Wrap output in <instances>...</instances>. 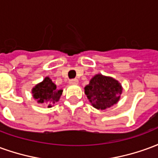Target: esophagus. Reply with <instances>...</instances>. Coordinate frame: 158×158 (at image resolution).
Here are the masks:
<instances>
[{
	"instance_id": "obj_1",
	"label": "esophagus",
	"mask_w": 158,
	"mask_h": 158,
	"mask_svg": "<svg viewBox=\"0 0 158 158\" xmlns=\"http://www.w3.org/2000/svg\"><path fill=\"white\" fill-rule=\"evenodd\" d=\"M69 84L70 85H78L79 84V80L77 79H71V80H69Z\"/></svg>"
}]
</instances>
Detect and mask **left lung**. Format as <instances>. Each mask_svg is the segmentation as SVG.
I'll return each mask as SVG.
<instances>
[{
    "mask_svg": "<svg viewBox=\"0 0 158 158\" xmlns=\"http://www.w3.org/2000/svg\"><path fill=\"white\" fill-rule=\"evenodd\" d=\"M123 92L122 85L109 76L98 73L85 87V93L93 107L105 110L118 102Z\"/></svg>",
    "mask_w": 158,
    "mask_h": 158,
    "instance_id": "8db88e82",
    "label": "left lung"
}]
</instances>
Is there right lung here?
I'll use <instances>...</instances> for the list:
<instances>
[{
	"mask_svg": "<svg viewBox=\"0 0 158 158\" xmlns=\"http://www.w3.org/2000/svg\"><path fill=\"white\" fill-rule=\"evenodd\" d=\"M63 89H57L50 77H45L43 81L38 83L32 88L33 98L39 104H44L47 107H52L59 102Z\"/></svg>",
	"mask_w": 158,
	"mask_h": 158,
	"instance_id": "1",
	"label": "right lung"
}]
</instances>
